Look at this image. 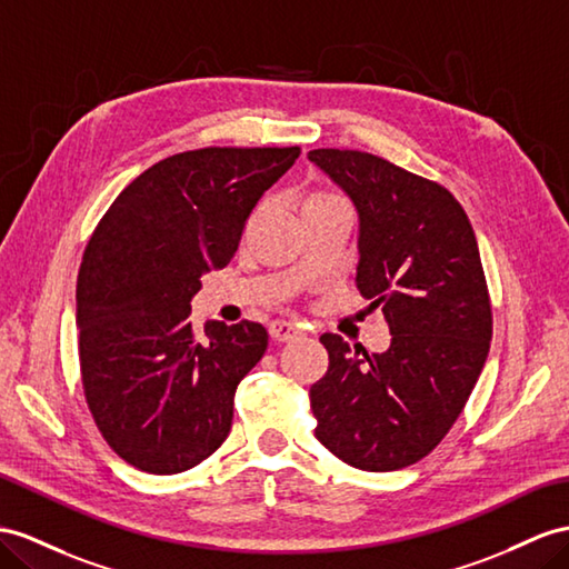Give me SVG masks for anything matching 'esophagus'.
Here are the masks:
<instances>
[{
	"mask_svg": "<svg viewBox=\"0 0 569 569\" xmlns=\"http://www.w3.org/2000/svg\"><path fill=\"white\" fill-rule=\"evenodd\" d=\"M269 331L276 341H290L298 337L300 327L296 322H288V319H276V322H271Z\"/></svg>",
	"mask_w": 569,
	"mask_h": 569,
	"instance_id": "obj_1",
	"label": "esophagus"
}]
</instances>
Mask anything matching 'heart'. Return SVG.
Instances as JSON below:
<instances>
[{"instance_id": "1", "label": "heart", "mask_w": 569, "mask_h": 569, "mask_svg": "<svg viewBox=\"0 0 569 569\" xmlns=\"http://www.w3.org/2000/svg\"><path fill=\"white\" fill-rule=\"evenodd\" d=\"M329 201H339V197H333L329 192H315V194L308 197V201H305V209L319 207V203H329Z\"/></svg>"}]
</instances>
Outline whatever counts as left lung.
I'll use <instances>...</instances> for the list:
<instances>
[{
  "label": "left lung",
  "instance_id": "obj_1",
  "mask_svg": "<svg viewBox=\"0 0 569 569\" xmlns=\"http://www.w3.org/2000/svg\"><path fill=\"white\" fill-rule=\"evenodd\" d=\"M358 211L362 298L382 308L385 353L322 333L329 370L310 387L315 437L362 471L428 457L463 411L492 339L476 232L449 189L351 149L308 153Z\"/></svg>",
  "mask_w": 569,
  "mask_h": 569
}]
</instances>
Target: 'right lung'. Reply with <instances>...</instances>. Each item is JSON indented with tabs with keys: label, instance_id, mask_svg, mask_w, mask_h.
<instances>
[{
	"label": "right lung",
	"instance_id": "right-lung-1",
	"mask_svg": "<svg viewBox=\"0 0 569 569\" xmlns=\"http://www.w3.org/2000/svg\"><path fill=\"white\" fill-rule=\"evenodd\" d=\"M298 156V146L174 153L129 182L96 226L77 281L81 382L106 442L139 471H187L228 437L236 389L269 333L247 319L197 333L189 302Z\"/></svg>",
	"mask_w": 569,
	"mask_h": 569
}]
</instances>
